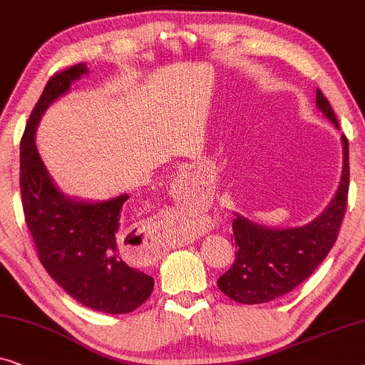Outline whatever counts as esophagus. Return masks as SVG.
<instances>
[{
    "mask_svg": "<svg viewBox=\"0 0 365 365\" xmlns=\"http://www.w3.org/2000/svg\"><path fill=\"white\" fill-rule=\"evenodd\" d=\"M138 233L142 235L143 243H145V259H148V261L153 259V261H155L158 256H162V253H165L167 246L163 245L162 241L157 238V235L153 233V230L143 227V230H138Z\"/></svg>",
    "mask_w": 365,
    "mask_h": 365,
    "instance_id": "1",
    "label": "esophagus"
}]
</instances>
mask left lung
<instances>
[{"instance_id": "8db88e82", "label": "left lung", "mask_w": 365, "mask_h": 365, "mask_svg": "<svg viewBox=\"0 0 365 365\" xmlns=\"http://www.w3.org/2000/svg\"><path fill=\"white\" fill-rule=\"evenodd\" d=\"M316 106L339 130L329 101L316 89ZM342 140V173L337 192L324 212L302 227L271 228L235 213L233 236L236 258L218 287L241 304L273 301L309 278L336 243L349 192V142Z\"/></svg>"}]
</instances>
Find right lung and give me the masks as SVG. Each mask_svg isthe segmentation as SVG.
<instances>
[{"label":"right lung","mask_w":365,"mask_h":365,"mask_svg":"<svg viewBox=\"0 0 365 365\" xmlns=\"http://www.w3.org/2000/svg\"><path fill=\"white\" fill-rule=\"evenodd\" d=\"M89 73L86 63L53 76L31 112L21 140V197L24 218L39 261L71 297L107 314H127L142 306L153 278L130 268L119 255L115 235L129 195L109 200L69 197L54 183L34 137L44 112Z\"/></svg>","instance_id":"1"}]
</instances>
